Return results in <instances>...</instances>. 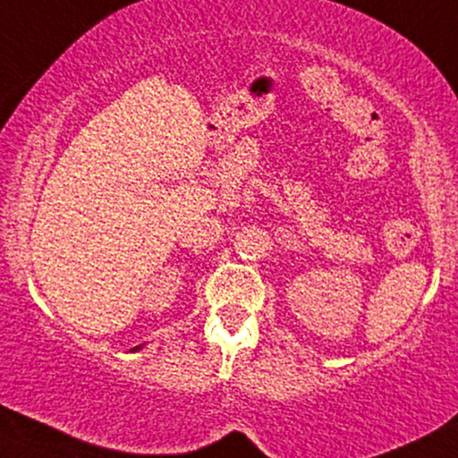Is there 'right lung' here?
Listing matches in <instances>:
<instances>
[{
	"label": "right lung",
	"mask_w": 458,
	"mask_h": 458,
	"mask_svg": "<svg viewBox=\"0 0 458 458\" xmlns=\"http://www.w3.org/2000/svg\"><path fill=\"white\" fill-rule=\"evenodd\" d=\"M139 349H141V346H135V349H132V351H139Z\"/></svg>",
	"instance_id": "add662e5"
}]
</instances>
